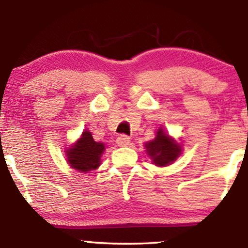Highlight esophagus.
Wrapping results in <instances>:
<instances>
[{
  "instance_id": "1",
  "label": "esophagus",
  "mask_w": 248,
  "mask_h": 248,
  "mask_svg": "<svg viewBox=\"0 0 248 248\" xmlns=\"http://www.w3.org/2000/svg\"><path fill=\"white\" fill-rule=\"evenodd\" d=\"M116 143H118L119 147H127L128 144L130 143V138L129 136L124 135V134H122V135L118 136V139H116Z\"/></svg>"
}]
</instances>
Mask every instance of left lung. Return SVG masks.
<instances>
[{
    "mask_svg": "<svg viewBox=\"0 0 248 248\" xmlns=\"http://www.w3.org/2000/svg\"><path fill=\"white\" fill-rule=\"evenodd\" d=\"M144 147L153 163L157 167L169 166L173 161L177 160L182 153V147L162 128L157 130L156 138L153 141L147 142Z\"/></svg>",
    "mask_w": 248,
    "mask_h": 248,
    "instance_id": "8db88e82",
    "label": "left lung"
}]
</instances>
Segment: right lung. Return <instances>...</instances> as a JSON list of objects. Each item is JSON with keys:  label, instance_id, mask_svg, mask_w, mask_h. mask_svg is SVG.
<instances>
[{"label": "right lung", "instance_id": "add662e5", "mask_svg": "<svg viewBox=\"0 0 248 248\" xmlns=\"http://www.w3.org/2000/svg\"><path fill=\"white\" fill-rule=\"evenodd\" d=\"M104 153L105 144L95 142L90 130L85 129L81 138L66 150L67 163L78 171L90 172L100 166L101 155Z\"/></svg>", "mask_w": 248, "mask_h": 248}]
</instances>
